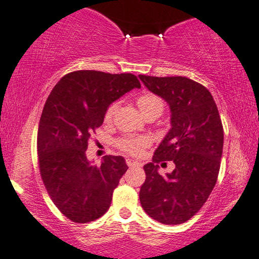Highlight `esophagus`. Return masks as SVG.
I'll use <instances>...</instances> for the list:
<instances>
[{
	"label": "esophagus",
	"instance_id": "esophagus-1",
	"mask_svg": "<svg viewBox=\"0 0 259 259\" xmlns=\"http://www.w3.org/2000/svg\"><path fill=\"white\" fill-rule=\"evenodd\" d=\"M126 164L128 166H140V165H142V164H140L139 162H137V160L131 159V158H126Z\"/></svg>",
	"mask_w": 259,
	"mask_h": 259
}]
</instances>
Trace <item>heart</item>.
Here are the masks:
<instances>
[{
    "instance_id": "heart-1",
    "label": "heart",
    "mask_w": 259,
    "mask_h": 259,
    "mask_svg": "<svg viewBox=\"0 0 259 259\" xmlns=\"http://www.w3.org/2000/svg\"><path fill=\"white\" fill-rule=\"evenodd\" d=\"M138 107H139L140 112L145 113L149 112V110L152 109H158L162 113L163 110V102L159 97H157L153 94H145V95H142L139 99L137 100ZM116 109V105L113 103L108 107L106 112V120H109L110 117L113 116L114 112ZM117 145L126 152L137 154L142 151L144 147L149 145V139L145 137H123L117 142Z\"/></svg>"
}]
</instances>
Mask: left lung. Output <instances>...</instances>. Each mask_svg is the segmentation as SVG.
Wrapping results in <instances>:
<instances>
[{
  "mask_svg": "<svg viewBox=\"0 0 259 259\" xmlns=\"http://www.w3.org/2000/svg\"><path fill=\"white\" fill-rule=\"evenodd\" d=\"M139 78L165 101L171 113V128L152 162L144 165L146 180L140 188V203L158 223L183 224L201 209L217 183L224 146L219 110L209 90L187 77ZM164 160H172L175 169L162 177L158 164Z\"/></svg>",
  "mask_w": 259,
  "mask_h": 259,
  "instance_id": "1",
  "label": "left lung"
}]
</instances>
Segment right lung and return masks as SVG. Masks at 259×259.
I'll return each mask as SVG.
<instances>
[{
    "label": "right lung",
    "instance_id": "obj_1",
    "mask_svg": "<svg viewBox=\"0 0 259 259\" xmlns=\"http://www.w3.org/2000/svg\"><path fill=\"white\" fill-rule=\"evenodd\" d=\"M140 82L132 73L95 70L70 72L55 85L38 130L40 175L56 207L73 223L99 219L128 166L121 156H105L94 165L85 151L108 107Z\"/></svg>",
    "mask_w": 259,
    "mask_h": 259
}]
</instances>
